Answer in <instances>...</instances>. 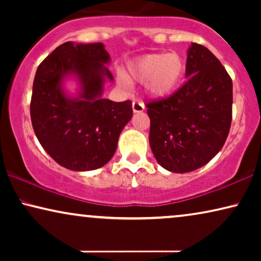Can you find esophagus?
I'll return each mask as SVG.
<instances>
[{"instance_id": "34e87169", "label": "esophagus", "mask_w": 261, "mask_h": 261, "mask_svg": "<svg viewBox=\"0 0 261 261\" xmlns=\"http://www.w3.org/2000/svg\"><path fill=\"white\" fill-rule=\"evenodd\" d=\"M132 109H133V113H141V112H144V109H145V106H144V103L142 102H133L132 103Z\"/></svg>"}]
</instances>
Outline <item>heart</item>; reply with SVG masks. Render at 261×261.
<instances>
[{"instance_id": "b5f03b06", "label": "heart", "mask_w": 261, "mask_h": 261, "mask_svg": "<svg viewBox=\"0 0 261 261\" xmlns=\"http://www.w3.org/2000/svg\"><path fill=\"white\" fill-rule=\"evenodd\" d=\"M187 64L176 53H148L132 60L128 72L119 69L117 82L129 89L132 83H144L145 94L149 98L163 99L173 95L183 83Z\"/></svg>"}]
</instances>
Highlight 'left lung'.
I'll return each mask as SVG.
<instances>
[{"label":"left lung","mask_w":261,"mask_h":261,"mask_svg":"<svg viewBox=\"0 0 261 261\" xmlns=\"http://www.w3.org/2000/svg\"><path fill=\"white\" fill-rule=\"evenodd\" d=\"M185 77L172 96L147 105L149 146L159 165L174 173L208 164L223 147L231 123L233 83L204 46L190 45Z\"/></svg>","instance_id":"1"}]
</instances>
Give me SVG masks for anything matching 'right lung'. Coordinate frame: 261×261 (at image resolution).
Segmentation results:
<instances>
[{"label": "right lung", "mask_w": 261, "mask_h": 261, "mask_svg": "<svg viewBox=\"0 0 261 261\" xmlns=\"http://www.w3.org/2000/svg\"><path fill=\"white\" fill-rule=\"evenodd\" d=\"M110 56L102 42L60 45L39 65L33 82L31 119L39 142L65 169L105 166L133 115L132 102L103 98ZM76 82V91L66 83Z\"/></svg>", "instance_id": "obj_1"}]
</instances>
